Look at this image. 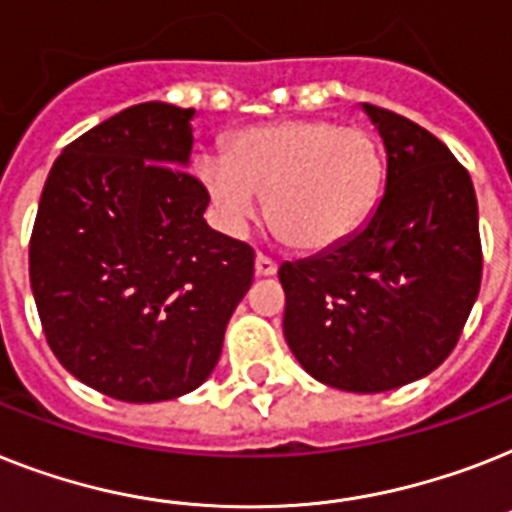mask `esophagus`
I'll use <instances>...</instances> for the list:
<instances>
[{
    "mask_svg": "<svg viewBox=\"0 0 512 512\" xmlns=\"http://www.w3.org/2000/svg\"><path fill=\"white\" fill-rule=\"evenodd\" d=\"M276 270H278V265L273 263L270 257H265V255L255 257V273H257V276H263V278L276 276Z\"/></svg>",
    "mask_w": 512,
    "mask_h": 512,
    "instance_id": "obj_1",
    "label": "esophagus"
}]
</instances>
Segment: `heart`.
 Here are the masks:
<instances>
[{"label": "heart", "mask_w": 512, "mask_h": 512, "mask_svg": "<svg viewBox=\"0 0 512 512\" xmlns=\"http://www.w3.org/2000/svg\"><path fill=\"white\" fill-rule=\"evenodd\" d=\"M197 176L220 220L242 231L268 197V220L289 247L318 252L363 226L384 184L376 136L331 120H278L231 136Z\"/></svg>", "instance_id": "1"}]
</instances>
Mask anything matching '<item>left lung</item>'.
Returning <instances> with one entry per match:
<instances>
[{
	"instance_id": "8db88e82",
	"label": "left lung",
	"mask_w": 512,
	"mask_h": 512,
	"mask_svg": "<svg viewBox=\"0 0 512 512\" xmlns=\"http://www.w3.org/2000/svg\"><path fill=\"white\" fill-rule=\"evenodd\" d=\"M360 110L386 152L363 226L284 263V336L315 381L357 394L429 376L460 339L481 286L479 205L468 170L413 120Z\"/></svg>"
}]
</instances>
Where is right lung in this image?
I'll return each mask as SVG.
<instances>
[{"instance_id":"add662e5","label":"right lung","mask_w":512,"mask_h":512,"mask_svg":"<svg viewBox=\"0 0 512 512\" xmlns=\"http://www.w3.org/2000/svg\"><path fill=\"white\" fill-rule=\"evenodd\" d=\"M194 115L126 107L62 149L41 191L28 247L41 326L62 368L115 400L205 384L255 276V252L202 218Z\"/></svg>"}]
</instances>
